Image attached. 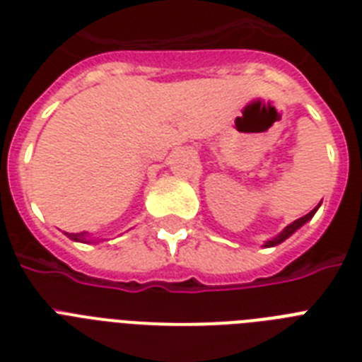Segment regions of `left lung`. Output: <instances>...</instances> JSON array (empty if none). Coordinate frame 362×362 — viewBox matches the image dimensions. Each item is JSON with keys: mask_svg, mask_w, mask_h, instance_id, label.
<instances>
[{"mask_svg": "<svg viewBox=\"0 0 362 362\" xmlns=\"http://www.w3.org/2000/svg\"><path fill=\"white\" fill-rule=\"evenodd\" d=\"M317 209H320V204H317V206H315V209L312 210V212H308V214L303 216V218H298V220H295V221H293V223H289V226H287L286 229H284V231H281L280 235H278V237L272 238V240H269V242H264V246H267V247H272V246H276V244H280V242L286 240V238L291 237L293 233L297 231V229H300V227H303L304 223H306V221L312 220V218H314L315 210H317Z\"/></svg>", "mask_w": 362, "mask_h": 362, "instance_id": "obj_1", "label": "left lung"}]
</instances>
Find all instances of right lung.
Masks as SVG:
<instances>
[{
	"mask_svg": "<svg viewBox=\"0 0 362 362\" xmlns=\"http://www.w3.org/2000/svg\"><path fill=\"white\" fill-rule=\"evenodd\" d=\"M67 237L75 242H95L92 240V238H88L86 233H67Z\"/></svg>",
	"mask_w": 362,
	"mask_h": 362,
	"instance_id": "add662e5",
	"label": "right lung"
}]
</instances>
